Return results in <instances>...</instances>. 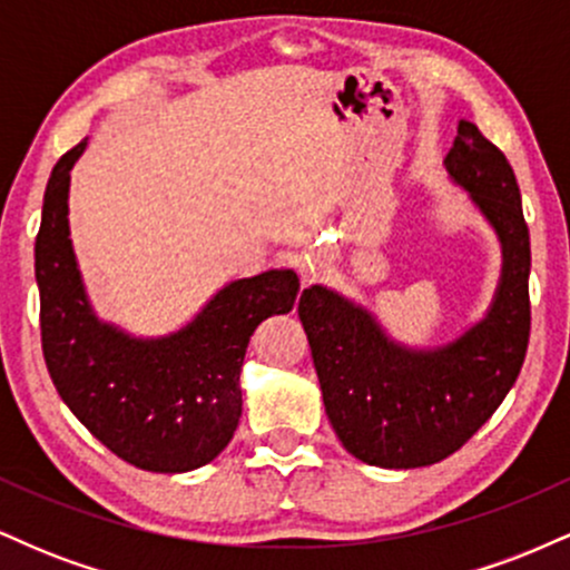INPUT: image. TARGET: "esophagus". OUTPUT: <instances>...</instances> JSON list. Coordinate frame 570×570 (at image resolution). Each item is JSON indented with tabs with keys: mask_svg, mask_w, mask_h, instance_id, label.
<instances>
[{
	"mask_svg": "<svg viewBox=\"0 0 570 570\" xmlns=\"http://www.w3.org/2000/svg\"><path fill=\"white\" fill-rule=\"evenodd\" d=\"M322 267H324V259H322V254L316 252L311 259H307V265H305V278H316Z\"/></svg>",
	"mask_w": 570,
	"mask_h": 570,
	"instance_id": "esophagus-1",
	"label": "esophagus"
}]
</instances>
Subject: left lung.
I'll use <instances>...</instances> for the list:
<instances>
[{
  "instance_id": "1",
  "label": "left lung",
  "mask_w": 570,
  "mask_h": 570,
  "mask_svg": "<svg viewBox=\"0 0 570 570\" xmlns=\"http://www.w3.org/2000/svg\"><path fill=\"white\" fill-rule=\"evenodd\" d=\"M444 166L503 246L499 292L480 324L442 348L410 351L324 286L305 289L297 305L332 429L370 466L417 469L453 455L499 410L525 362L531 235L512 166L466 120Z\"/></svg>"
}]
</instances>
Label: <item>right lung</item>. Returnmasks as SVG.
<instances>
[{
    "label": "right lung",
    "mask_w": 570,
    "mask_h": 570,
    "mask_svg": "<svg viewBox=\"0 0 570 570\" xmlns=\"http://www.w3.org/2000/svg\"><path fill=\"white\" fill-rule=\"evenodd\" d=\"M85 144L53 166L35 244L42 353L56 391L98 442L144 472L206 466L240 417V367L254 330L297 303L294 271L227 284L193 324L136 340L101 324L85 297L69 240V171Z\"/></svg>",
    "instance_id": "obj_1"
}]
</instances>
